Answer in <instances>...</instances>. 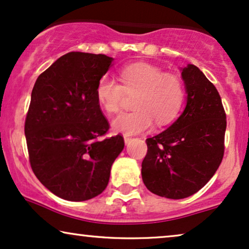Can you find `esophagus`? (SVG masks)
<instances>
[{
	"instance_id": "esophagus-1",
	"label": "esophagus",
	"mask_w": 249,
	"mask_h": 249,
	"mask_svg": "<svg viewBox=\"0 0 249 249\" xmlns=\"http://www.w3.org/2000/svg\"><path fill=\"white\" fill-rule=\"evenodd\" d=\"M132 141V138L128 137V135H124V142L125 144H128Z\"/></svg>"
}]
</instances>
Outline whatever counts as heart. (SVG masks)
<instances>
[{
	"mask_svg": "<svg viewBox=\"0 0 249 249\" xmlns=\"http://www.w3.org/2000/svg\"><path fill=\"white\" fill-rule=\"evenodd\" d=\"M119 79L122 85L104 76L95 90L99 105L109 114L119 110L125 93L139 91L134 101L137 110L122 112L112 119L115 132L139 134L152 127L155 119L159 125L168 124L181 109L184 89L175 75L164 74L161 69L148 64H134L122 69Z\"/></svg>",
	"mask_w": 249,
	"mask_h": 249,
	"instance_id": "heart-1",
	"label": "heart"
}]
</instances>
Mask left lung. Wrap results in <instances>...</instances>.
<instances>
[{"label": "left lung", "instance_id": "obj_1", "mask_svg": "<svg viewBox=\"0 0 249 249\" xmlns=\"http://www.w3.org/2000/svg\"><path fill=\"white\" fill-rule=\"evenodd\" d=\"M187 104L177 121L148 138L142 180L157 196L182 199L199 191L220 166L227 116L216 88L195 65L181 68Z\"/></svg>", "mask_w": 249, "mask_h": 249}]
</instances>
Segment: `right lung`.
Segmentation results:
<instances>
[{
	"mask_svg": "<svg viewBox=\"0 0 249 249\" xmlns=\"http://www.w3.org/2000/svg\"><path fill=\"white\" fill-rule=\"evenodd\" d=\"M114 59L69 52L36 79L25 135L32 170L62 199L84 201L105 190L124 139L109 130L95 90Z\"/></svg>",
	"mask_w": 249,
	"mask_h": 249,
	"instance_id": "add662e5",
	"label": "right lung"
}]
</instances>
